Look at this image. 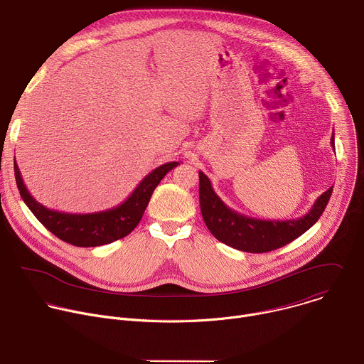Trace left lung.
Here are the masks:
<instances>
[{"label": "left lung", "mask_w": 364, "mask_h": 364, "mask_svg": "<svg viewBox=\"0 0 364 364\" xmlns=\"http://www.w3.org/2000/svg\"><path fill=\"white\" fill-rule=\"evenodd\" d=\"M331 146L334 148V134L331 136ZM198 178L200 209L207 229L218 240L249 253L275 250L305 233L320 219L333 193V187L324 191L302 218L291 220H262L230 209L216 194L212 181L203 171H198Z\"/></svg>", "instance_id": "1"}]
</instances>
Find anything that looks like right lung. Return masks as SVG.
I'll return each mask as SVG.
<instances>
[{"mask_svg":"<svg viewBox=\"0 0 364 364\" xmlns=\"http://www.w3.org/2000/svg\"><path fill=\"white\" fill-rule=\"evenodd\" d=\"M178 164L180 161H171L152 170L142 178L127 200L112 209L85 215L51 210L38 203L27 190L16 159L14 174L24 203L47 230L70 245L93 247L112 243L129 235L139 223L155 187Z\"/></svg>","mask_w":364,"mask_h":364,"instance_id":"right-lung-1","label":"right lung"}]
</instances>
